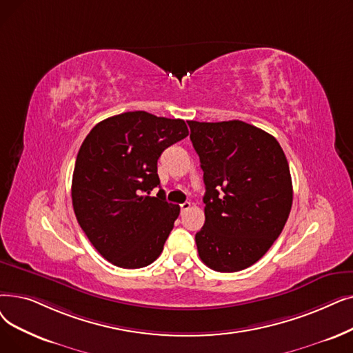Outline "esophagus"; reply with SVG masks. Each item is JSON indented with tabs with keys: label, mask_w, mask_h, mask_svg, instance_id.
I'll use <instances>...</instances> for the list:
<instances>
[{
	"label": "esophagus",
	"mask_w": 353,
	"mask_h": 353,
	"mask_svg": "<svg viewBox=\"0 0 353 353\" xmlns=\"http://www.w3.org/2000/svg\"><path fill=\"white\" fill-rule=\"evenodd\" d=\"M190 206H192V203H190V202H185V203H181V205H180V209H181V212H186V210H189V209H190Z\"/></svg>",
	"instance_id": "1"
}]
</instances>
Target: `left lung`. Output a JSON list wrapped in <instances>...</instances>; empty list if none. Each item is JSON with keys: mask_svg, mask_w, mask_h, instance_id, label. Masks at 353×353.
<instances>
[{"mask_svg": "<svg viewBox=\"0 0 353 353\" xmlns=\"http://www.w3.org/2000/svg\"><path fill=\"white\" fill-rule=\"evenodd\" d=\"M206 193L205 225L194 236L202 261L219 272L251 267L277 239L293 203L284 151L243 121H189Z\"/></svg>", "mask_w": 353, "mask_h": 353, "instance_id": "1", "label": "left lung"}]
</instances>
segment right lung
Returning <instances> with one entry per match:
<instances>
[{
	"instance_id": "add662e5",
	"label": "right lung",
	"mask_w": 353,
	"mask_h": 353,
	"mask_svg": "<svg viewBox=\"0 0 353 353\" xmlns=\"http://www.w3.org/2000/svg\"><path fill=\"white\" fill-rule=\"evenodd\" d=\"M183 119L145 111L106 118L90 130L76 157L72 203L95 250L121 268L154 263L170 235L180 208L165 202L157 160L186 139Z\"/></svg>"
}]
</instances>
